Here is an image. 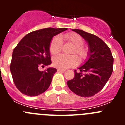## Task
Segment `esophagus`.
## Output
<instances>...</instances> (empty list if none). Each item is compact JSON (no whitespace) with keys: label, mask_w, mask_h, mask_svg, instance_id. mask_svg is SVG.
Segmentation results:
<instances>
[{"label":"esophagus","mask_w":125,"mask_h":125,"mask_svg":"<svg viewBox=\"0 0 125 125\" xmlns=\"http://www.w3.org/2000/svg\"><path fill=\"white\" fill-rule=\"evenodd\" d=\"M57 71H59V72H64L66 69H57Z\"/></svg>","instance_id":"obj_1"}]
</instances>
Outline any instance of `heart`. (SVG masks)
<instances>
[{"label":"heart","instance_id":"obj_1","mask_svg":"<svg viewBox=\"0 0 125 125\" xmlns=\"http://www.w3.org/2000/svg\"><path fill=\"white\" fill-rule=\"evenodd\" d=\"M63 39L66 41L71 43L74 46L71 54H77L81 59H84L88 56V50L82 46L83 44V39L82 37L75 32L69 33L64 35ZM62 46L61 37L57 36L52 39L49 46V50L52 54H57L61 51ZM79 58L76 55L60 54L53 57V65L59 69H67V68L74 67L79 63Z\"/></svg>","mask_w":125,"mask_h":125}]
</instances>
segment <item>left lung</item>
I'll use <instances>...</instances> for the list:
<instances>
[{
    "label": "left lung",
    "instance_id": "obj_1",
    "mask_svg": "<svg viewBox=\"0 0 125 125\" xmlns=\"http://www.w3.org/2000/svg\"><path fill=\"white\" fill-rule=\"evenodd\" d=\"M72 31L88 43V57L83 66L74 71V77L67 82L69 89L81 97H90L105 86L113 72V57L108 46L95 35L80 29Z\"/></svg>",
    "mask_w": 125,
    "mask_h": 125
}]
</instances>
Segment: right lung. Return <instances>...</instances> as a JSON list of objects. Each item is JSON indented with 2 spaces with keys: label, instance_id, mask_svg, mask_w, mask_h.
<instances>
[{
  "label": "right lung",
  "instance_id": "1",
  "mask_svg": "<svg viewBox=\"0 0 125 125\" xmlns=\"http://www.w3.org/2000/svg\"><path fill=\"white\" fill-rule=\"evenodd\" d=\"M67 28H46L29 33L14 48L10 69L15 86L22 93L36 96L48 89L57 69L39 67L51 64L49 46L52 39Z\"/></svg>",
  "mask_w": 125,
  "mask_h": 125
}]
</instances>
